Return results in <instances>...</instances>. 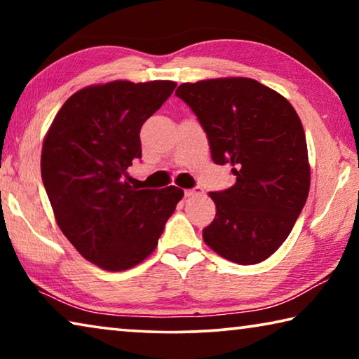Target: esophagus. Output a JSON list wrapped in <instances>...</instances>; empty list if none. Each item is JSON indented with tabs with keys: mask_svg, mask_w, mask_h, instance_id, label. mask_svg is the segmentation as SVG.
I'll return each instance as SVG.
<instances>
[{
	"mask_svg": "<svg viewBox=\"0 0 359 359\" xmlns=\"http://www.w3.org/2000/svg\"><path fill=\"white\" fill-rule=\"evenodd\" d=\"M203 190L199 187L196 188H190V190H185V196L187 198H193V196H198V194H201Z\"/></svg>",
	"mask_w": 359,
	"mask_h": 359,
	"instance_id": "34e87169",
	"label": "esophagus"
}]
</instances>
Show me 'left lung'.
I'll use <instances>...</instances> for the list:
<instances>
[{
  "instance_id": "obj_1",
  "label": "left lung",
  "mask_w": 359,
  "mask_h": 359,
  "mask_svg": "<svg viewBox=\"0 0 359 359\" xmlns=\"http://www.w3.org/2000/svg\"><path fill=\"white\" fill-rule=\"evenodd\" d=\"M175 95L196 114L217 165L236 184L210 191L217 214L203 229L212 250L238 264L269 258L293 229L311 188L306 135L280 93L247 77L182 83Z\"/></svg>"
}]
</instances>
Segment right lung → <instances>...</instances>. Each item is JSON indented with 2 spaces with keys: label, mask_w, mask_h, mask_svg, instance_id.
Returning <instances> with one entry per match:
<instances>
[{
  "label": "right lung",
  "mask_w": 359,
  "mask_h": 359,
  "mask_svg": "<svg viewBox=\"0 0 359 359\" xmlns=\"http://www.w3.org/2000/svg\"><path fill=\"white\" fill-rule=\"evenodd\" d=\"M171 81L90 85L48 128L41 174L60 229L101 269L120 272L155 250L184 190H137L126 169L142 156L139 133L175 88Z\"/></svg>",
  "instance_id": "1"
}]
</instances>
